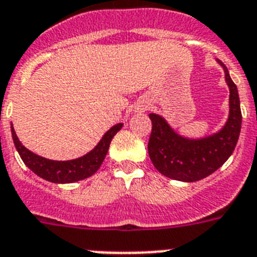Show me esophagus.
I'll use <instances>...</instances> for the list:
<instances>
[{
    "instance_id": "1",
    "label": "esophagus",
    "mask_w": 257,
    "mask_h": 257,
    "mask_svg": "<svg viewBox=\"0 0 257 257\" xmlns=\"http://www.w3.org/2000/svg\"><path fill=\"white\" fill-rule=\"evenodd\" d=\"M142 107H144V110H146V108H147V104H144V106H142Z\"/></svg>"
}]
</instances>
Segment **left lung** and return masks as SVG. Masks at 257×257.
Here are the masks:
<instances>
[{"label":"left lung","instance_id":"obj_1","mask_svg":"<svg viewBox=\"0 0 257 257\" xmlns=\"http://www.w3.org/2000/svg\"><path fill=\"white\" fill-rule=\"evenodd\" d=\"M225 80L229 86V117L221 131L208 137L190 140L177 135L160 115L150 113L153 122L147 145L154 167L168 178L177 181L195 182L212 175L233 154L242 125L239 95L236 85L222 62Z\"/></svg>","mask_w":257,"mask_h":257}]
</instances>
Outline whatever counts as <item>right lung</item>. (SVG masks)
<instances>
[{
  "mask_svg": "<svg viewBox=\"0 0 257 257\" xmlns=\"http://www.w3.org/2000/svg\"><path fill=\"white\" fill-rule=\"evenodd\" d=\"M121 126L122 122H119V124L113 125L110 131H107L101 141L98 142L97 146L90 153L81 158H77V159L66 160V162L46 159V158L36 155L32 151L28 150L19 141V138L13 128V124H11V135H13L14 145L22 160L33 173L46 181L54 182V184H71V182L80 181V180L94 175L106 158L111 140L121 129Z\"/></svg>",
  "mask_w": 257,
  "mask_h": 257,
  "instance_id": "add662e5",
  "label": "right lung"
}]
</instances>
